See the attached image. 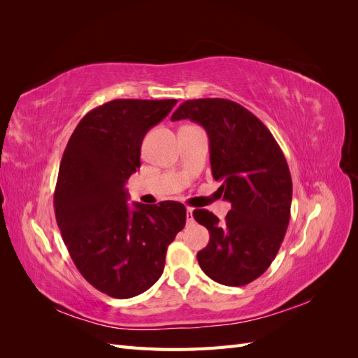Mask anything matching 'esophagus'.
<instances>
[{
    "mask_svg": "<svg viewBox=\"0 0 358 358\" xmlns=\"http://www.w3.org/2000/svg\"><path fill=\"white\" fill-rule=\"evenodd\" d=\"M187 221H188V222H192V221H194V218H192V209H191V208L187 209Z\"/></svg>",
    "mask_w": 358,
    "mask_h": 358,
    "instance_id": "obj_1",
    "label": "esophagus"
}]
</instances>
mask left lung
<instances>
[{"label":"left lung","mask_w":358,"mask_h":358,"mask_svg":"<svg viewBox=\"0 0 358 358\" xmlns=\"http://www.w3.org/2000/svg\"><path fill=\"white\" fill-rule=\"evenodd\" d=\"M180 119L206 129L212 176L231 203L224 222L206 209L192 212L210 234L199 264L215 282L246 285L266 272L284 241L292 199L287 159L266 125L234 101L188 100L171 115Z\"/></svg>","instance_id":"obj_1"}]
</instances>
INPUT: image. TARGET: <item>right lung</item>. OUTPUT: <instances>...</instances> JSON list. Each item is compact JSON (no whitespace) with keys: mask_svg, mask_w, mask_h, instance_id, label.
Returning a JSON list of instances; mask_svg holds the SVG:
<instances>
[{"mask_svg":"<svg viewBox=\"0 0 358 358\" xmlns=\"http://www.w3.org/2000/svg\"><path fill=\"white\" fill-rule=\"evenodd\" d=\"M178 100H113L83 116L61 159L53 206L70 257L104 294H142L162 275L169 245L185 227L178 201L129 206L125 183L140 167L150 128Z\"/></svg>","mask_w":358,"mask_h":358,"instance_id":"obj_1","label":"right lung"}]
</instances>
